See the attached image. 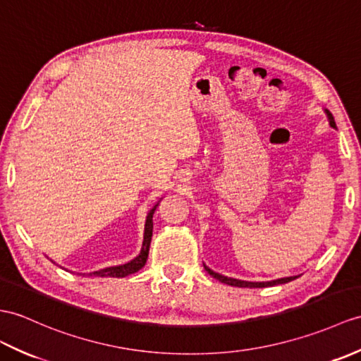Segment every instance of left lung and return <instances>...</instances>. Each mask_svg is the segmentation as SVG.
<instances>
[{"label": "left lung", "mask_w": 361, "mask_h": 361, "mask_svg": "<svg viewBox=\"0 0 361 361\" xmlns=\"http://www.w3.org/2000/svg\"><path fill=\"white\" fill-rule=\"evenodd\" d=\"M326 114H328V116H329L331 126H332V128H335V121H334L332 114H329L328 111H326ZM204 269L209 272V275H212L214 279H216L219 281H221L224 284H229V286H237V288H267V286H275V284L289 283V281L297 279V276H286V279H279V280H274V281H263V283H258V281H241V280H237V279H229V276H224V275L216 274V272L209 269V267H206V266H204Z\"/></svg>", "instance_id": "left-lung-1"}]
</instances>
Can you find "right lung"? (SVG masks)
Here are the masks:
<instances>
[{"label": "right lung", "mask_w": 361, "mask_h": 361, "mask_svg": "<svg viewBox=\"0 0 361 361\" xmlns=\"http://www.w3.org/2000/svg\"><path fill=\"white\" fill-rule=\"evenodd\" d=\"M158 204H155L150 212L147 214V220H146V228H145V240H142V247L141 252L137 258H133L132 262L121 264V266H114V267H106V269L97 271L94 272L95 276H116V279H123V276H128L130 274L138 272L142 266L146 264V259L149 255V246H150V240H152V229H154V221L152 216ZM92 275V274H89Z\"/></svg>", "instance_id": "right-lung-1"}]
</instances>
